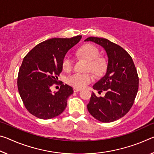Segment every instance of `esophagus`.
Returning a JSON list of instances; mask_svg holds the SVG:
<instances>
[{
	"mask_svg": "<svg viewBox=\"0 0 154 154\" xmlns=\"http://www.w3.org/2000/svg\"><path fill=\"white\" fill-rule=\"evenodd\" d=\"M81 90V88H73V91H74L75 92H79Z\"/></svg>",
	"mask_w": 154,
	"mask_h": 154,
	"instance_id": "obj_1",
	"label": "esophagus"
}]
</instances>
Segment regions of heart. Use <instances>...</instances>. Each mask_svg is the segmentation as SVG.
<instances>
[{
  "label": "heart",
  "mask_w": 154,
  "mask_h": 154,
  "mask_svg": "<svg viewBox=\"0 0 154 154\" xmlns=\"http://www.w3.org/2000/svg\"><path fill=\"white\" fill-rule=\"evenodd\" d=\"M77 55L87 61V70L91 71L97 76H101L106 72L108 62L104 57L99 55L98 48L92 44H86L78 48ZM73 60L70 56L66 55L62 60V68L65 72H70L73 68ZM94 79L93 75L90 72L82 74L75 73L67 78V83L72 87L82 88L90 84Z\"/></svg>",
  "instance_id": "1"
}]
</instances>
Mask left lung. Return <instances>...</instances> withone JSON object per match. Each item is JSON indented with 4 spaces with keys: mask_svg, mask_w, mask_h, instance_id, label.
Listing matches in <instances>:
<instances>
[{
    "mask_svg": "<svg viewBox=\"0 0 154 154\" xmlns=\"http://www.w3.org/2000/svg\"><path fill=\"white\" fill-rule=\"evenodd\" d=\"M92 41L104 48L108 57L106 74L93 86L99 91L106 92L103 97H97L92 92L88 112L97 120L110 123L125 116L133 106L138 90L137 70L130 54L108 39L89 37Z\"/></svg>",
    "mask_w": 154,
    "mask_h": 154,
    "instance_id": "left-lung-1",
    "label": "left lung"
}]
</instances>
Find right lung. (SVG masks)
<instances>
[{"instance_id": "right-lung-1", "label": "right lung", "mask_w": 154, "mask_h": 154, "mask_svg": "<svg viewBox=\"0 0 154 154\" xmlns=\"http://www.w3.org/2000/svg\"><path fill=\"white\" fill-rule=\"evenodd\" d=\"M81 38L82 35H77L48 39L36 45L24 57L17 84L22 101L32 115L50 119L60 115L66 108L72 88L61 83L59 90L53 93L51 87L57 84L66 53Z\"/></svg>"}]
</instances>
